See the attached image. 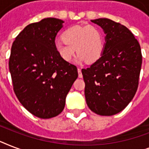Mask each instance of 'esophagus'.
<instances>
[{
    "instance_id": "1",
    "label": "esophagus",
    "mask_w": 149,
    "mask_h": 149,
    "mask_svg": "<svg viewBox=\"0 0 149 149\" xmlns=\"http://www.w3.org/2000/svg\"><path fill=\"white\" fill-rule=\"evenodd\" d=\"M77 70H78V73H79V78H82V77H83V74H82L81 72V69H80V68H78Z\"/></svg>"
}]
</instances>
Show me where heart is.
Returning <instances> with one entry per match:
<instances>
[{"instance_id": "heart-1", "label": "heart", "mask_w": 149, "mask_h": 149, "mask_svg": "<svg viewBox=\"0 0 149 149\" xmlns=\"http://www.w3.org/2000/svg\"><path fill=\"white\" fill-rule=\"evenodd\" d=\"M62 40L55 42V49L63 60L70 62L77 49V62L93 63L101 57L104 40L101 31L93 25H75L63 32Z\"/></svg>"}]
</instances>
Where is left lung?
<instances>
[{"instance_id":"obj_1","label":"left lung","mask_w":149,"mask_h":149,"mask_svg":"<svg viewBox=\"0 0 149 149\" xmlns=\"http://www.w3.org/2000/svg\"><path fill=\"white\" fill-rule=\"evenodd\" d=\"M106 34L101 57L82 69L87 106L97 114L111 116L123 111L139 86L142 56L132 31L108 18L91 20Z\"/></svg>"}]
</instances>
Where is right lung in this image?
<instances>
[{"label":"right lung","mask_w":149,"mask_h":149,"mask_svg":"<svg viewBox=\"0 0 149 149\" xmlns=\"http://www.w3.org/2000/svg\"><path fill=\"white\" fill-rule=\"evenodd\" d=\"M63 22L47 17L27 25L10 50L9 70L15 94L24 108L43 119L63 111L66 95L78 77L77 66L63 60L55 49Z\"/></svg>","instance_id":"1"}]
</instances>
